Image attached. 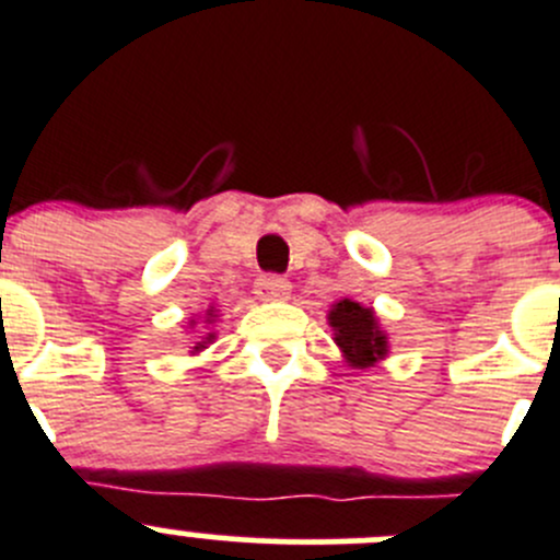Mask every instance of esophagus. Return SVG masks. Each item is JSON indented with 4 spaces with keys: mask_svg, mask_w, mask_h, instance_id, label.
I'll return each mask as SVG.
<instances>
[{
    "mask_svg": "<svg viewBox=\"0 0 560 560\" xmlns=\"http://www.w3.org/2000/svg\"><path fill=\"white\" fill-rule=\"evenodd\" d=\"M256 293L258 299H264V302H278V299H288V293H291V282L280 278V275H264V278H258L256 282Z\"/></svg>",
    "mask_w": 560,
    "mask_h": 560,
    "instance_id": "1",
    "label": "esophagus"
}]
</instances>
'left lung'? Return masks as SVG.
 Returning <instances> with one entry per match:
<instances>
[{"mask_svg": "<svg viewBox=\"0 0 560 560\" xmlns=\"http://www.w3.org/2000/svg\"><path fill=\"white\" fill-rule=\"evenodd\" d=\"M329 324L335 326L337 346L346 351L353 368H370L375 359L386 353V337L375 324L373 310L362 307L351 299H340L331 307Z\"/></svg>", "mask_w": 560, "mask_h": 560, "instance_id": "1", "label": "left lung"}]
</instances>
